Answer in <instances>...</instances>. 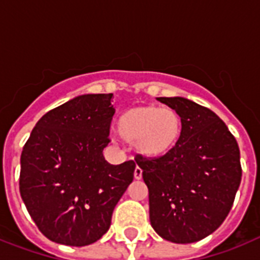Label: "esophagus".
<instances>
[{
	"instance_id": "esophagus-1",
	"label": "esophagus",
	"mask_w": 260,
	"mask_h": 260,
	"mask_svg": "<svg viewBox=\"0 0 260 260\" xmlns=\"http://www.w3.org/2000/svg\"><path fill=\"white\" fill-rule=\"evenodd\" d=\"M134 177H135V180H141V178H142V169L139 167L135 168Z\"/></svg>"
}]
</instances>
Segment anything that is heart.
Returning a JSON list of instances; mask_svg holds the SVG:
<instances>
[{
	"mask_svg": "<svg viewBox=\"0 0 260 260\" xmlns=\"http://www.w3.org/2000/svg\"><path fill=\"white\" fill-rule=\"evenodd\" d=\"M116 130L135 152L144 158L156 160L168 156L180 144L183 119L177 110L157 105H143L125 110L118 117Z\"/></svg>",
	"mask_w": 260,
	"mask_h": 260,
	"instance_id": "obj_1",
	"label": "heart"
}]
</instances>
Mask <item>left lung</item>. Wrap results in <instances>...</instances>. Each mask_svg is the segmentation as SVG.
<instances>
[{"mask_svg": "<svg viewBox=\"0 0 260 260\" xmlns=\"http://www.w3.org/2000/svg\"><path fill=\"white\" fill-rule=\"evenodd\" d=\"M183 119L180 144L156 160L138 157L148 187L150 221L174 243L203 240L228 216L242 177L240 148L221 118L189 99L157 98Z\"/></svg>", "mask_w": 260, "mask_h": 260, "instance_id": "8db88e82", "label": "left lung"}]
</instances>
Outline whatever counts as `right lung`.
<instances>
[{
    "mask_svg": "<svg viewBox=\"0 0 260 260\" xmlns=\"http://www.w3.org/2000/svg\"><path fill=\"white\" fill-rule=\"evenodd\" d=\"M112 93L71 99L41 117L20 156L19 190L39 231L68 246H86L108 232L116 204L133 182V160L112 165Z\"/></svg>",
    "mask_w": 260,
    "mask_h": 260,
    "instance_id": "obj_1",
    "label": "right lung"
}]
</instances>
